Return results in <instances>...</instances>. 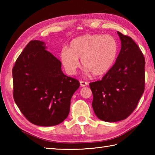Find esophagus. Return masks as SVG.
<instances>
[{
  "label": "esophagus",
  "instance_id": "esophagus-1",
  "mask_svg": "<svg viewBox=\"0 0 155 155\" xmlns=\"http://www.w3.org/2000/svg\"><path fill=\"white\" fill-rule=\"evenodd\" d=\"M80 84H81V87H85L88 85V83L86 81H80Z\"/></svg>",
  "mask_w": 155,
  "mask_h": 155
}]
</instances>
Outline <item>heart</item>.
Here are the masks:
<instances>
[{"mask_svg":"<svg viewBox=\"0 0 155 155\" xmlns=\"http://www.w3.org/2000/svg\"><path fill=\"white\" fill-rule=\"evenodd\" d=\"M118 45L109 35H86L71 41L68 48H62L59 57L68 74H74L80 64L94 76L106 74L113 67L118 55Z\"/></svg>","mask_w":155,"mask_h":155,"instance_id":"b5f03b06","label":"heart"}]
</instances>
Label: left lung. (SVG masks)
Listing matches in <instances>:
<instances>
[{
  "instance_id": "left-lung-1",
  "label": "left lung",
  "mask_w": 155,
  "mask_h": 155,
  "mask_svg": "<svg viewBox=\"0 0 155 155\" xmlns=\"http://www.w3.org/2000/svg\"><path fill=\"white\" fill-rule=\"evenodd\" d=\"M117 33L121 48L116 62L101 81L89 84L95 114L110 123L129 116L144 91L145 60L143 52L132 38L118 31Z\"/></svg>"
}]
</instances>
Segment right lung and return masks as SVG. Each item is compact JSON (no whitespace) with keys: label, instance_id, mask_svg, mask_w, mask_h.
Masks as SVG:
<instances>
[{"label":"right lung","instance_id":"add662e5","mask_svg":"<svg viewBox=\"0 0 155 155\" xmlns=\"http://www.w3.org/2000/svg\"><path fill=\"white\" fill-rule=\"evenodd\" d=\"M46 49L44 42L31 41L16 59L13 97L28 121L51 127L67 118L71 98L80 83L65 75L61 61Z\"/></svg>","mask_w":155,"mask_h":155}]
</instances>
